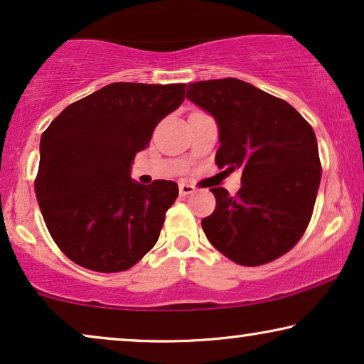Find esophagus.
<instances>
[{
    "label": "esophagus",
    "mask_w": 364,
    "mask_h": 364,
    "mask_svg": "<svg viewBox=\"0 0 364 364\" xmlns=\"http://www.w3.org/2000/svg\"><path fill=\"white\" fill-rule=\"evenodd\" d=\"M178 191H181V196H191V193L196 192V187L191 186V183L181 182L178 183Z\"/></svg>",
    "instance_id": "34e87169"
}]
</instances>
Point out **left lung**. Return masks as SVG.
<instances>
[{"label": "left lung", "instance_id": "1", "mask_svg": "<svg viewBox=\"0 0 364 364\" xmlns=\"http://www.w3.org/2000/svg\"><path fill=\"white\" fill-rule=\"evenodd\" d=\"M187 99L215 119V162L242 172L232 197L210 188L217 205L202 220L213 247L245 267L291 250L305 233L321 181L316 136L293 106L240 79L191 82Z\"/></svg>", "mask_w": 364, "mask_h": 364}]
</instances>
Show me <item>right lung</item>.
<instances>
[{
    "mask_svg": "<svg viewBox=\"0 0 364 364\" xmlns=\"http://www.w3.org/2000/svg\"><path fill=\"white\" fill-rule=\"evenodd\" d=\"M183 97L186 84L112 82L43 132L34 192L53 240L74 263L124 272L156 245L178 187L132 181V161Z\"/></svg>",
    "mask_w": 364,
    "mask_h": 364,
    "instance_id": "1",
    "label": "right lung"
}]
</instances>
